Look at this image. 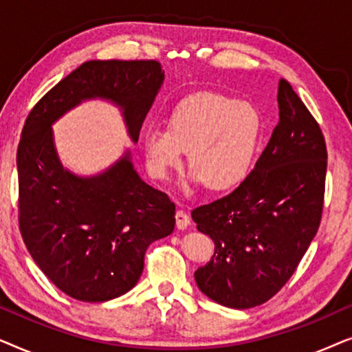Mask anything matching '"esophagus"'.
Masks as SVG:
<instances>
[{
  "mask_svg": "<svg viewBox=\"0 0 352 352\" xmlns=\"http://www.w3.org/2000/svg\"><path fill=\"white\" fill-rule=\"evenodd\" d=\"M189 224H190L189 214H187L184 210H177L176 211V228L177 229H186Z\"/></svg>",
  "mask_w": 352,
  "mask_h": 352,
  "instance_id": "esophagus-1",
  "label": "esophagus"
}]
</instances>
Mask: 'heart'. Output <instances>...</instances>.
<instances>
[{"label": "heart", "instance_id": "b5f03b06", "mask_svg": "<svg viewBox=\"0 0 352 352\" xmlns=\"http://www.w3.org/2000/svg\"><path fill=\"white\" fill-rule=\"evenodd\" d=\"M261 131V117L253 105L204 91L179 100L168 126L147 128L141 141L152 176L166 177L187 151L192 182L229 190L252 171Z\"/></svg>", "mask_w": 352, "mask_h": 352}]
</instances>
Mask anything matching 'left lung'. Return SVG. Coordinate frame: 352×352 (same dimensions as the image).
Returning a JSON list of instances; mask_svg holds the SVG:
<instances>
[{
  "label": "left lung",
  "mask_w": 352,
  "mask_h": 352,
  "mask_svg": "<svg viewBox=\"0 0 352 352\" xmlns=\"http://www.w3.org/2000/svg\"><path fill=\"white\" fill-rule=\"evenodd\" d=\"M278 123L253 171L223 199L192 210L214 242L195 271L200 292L232 309L263 305L293 276L319 229L327 147L319 124L287 80L278 81Z\"/></svg>",
  "instance_id": "8db88e82"
}]
</instances>
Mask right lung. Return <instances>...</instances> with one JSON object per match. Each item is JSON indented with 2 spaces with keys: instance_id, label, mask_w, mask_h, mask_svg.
Here are the masks:
<instances>
[{
  "instance_id": "right-lung-1",
  "label": "right lung",
  "mask_w": 352,
  "mask_h": 352,
  "mask_svg": "<svg viewBox=\"0 0 352 352\" xmlns=\"http://www.w3.org/2000/svg\"><path fill=\"white\" fill-rule=\"evenodd\" d=\"M163 80L157 60H88L47 91L23 124L19 228L38 267L78 301L102 302L131 290L148 245L175 229L176 206L141 179L129 151L99 175L67 170L52 124L85 100L104 99L122 110L138 142Z\"/></svg>"
}]
</instances>
